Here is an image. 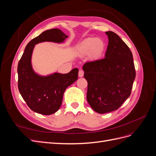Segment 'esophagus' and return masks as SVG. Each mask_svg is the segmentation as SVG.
<instances>
[{
	"label": "esophagus",
	"mask_w": 156,
	"mask_h": 156,
	"mask_svg": "<svg viewBox=\"0 0 156 156\" xmlns=\"http://www.w3.org/2000/svg\"><path fill=\"white\" fill-rule=\"evenodd\" d=\"M83 75H84L83 70V69H80L79 72V77H83Z\"/></svg>",
	"instance_id": "34e87169"
}]
</instances>
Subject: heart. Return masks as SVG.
<instances>
[{
	"mask_svg": "<svg viewBox=\"0 0 156 156\" xmlns=\"http://www.w3.org/2000/svg\"><path fill=\"white\" fill-rule=\"evenodd\" d=\"M104 43L100 39L88 38L79 44L76 49L77 55L84 56L91 53L94 57L100 55L104 49Z\"/></svg>",
	"mask_w": 156,
	"mask_h": 156,
	"instance_id": "heart-1",
	"label": "heart"
}]
</instances>
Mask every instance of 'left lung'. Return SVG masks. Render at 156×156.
<instances>
[{
	"label": "left lung",
	"instance_id": "1",
	"mask_svg": "<svg viewBox=\"0 0 156 156\" xmlns=\"http://www.w3.org/2000/svg\"><path fill=\"white\" fill-rule=\"evenodd\" d=\"M105 34L108 43L105 58L83 66L88 82V103L100 114L115 111L123 104L130 96L136 75L128 46L116 33Z\"/></svg>",
	"mask_w": 156,
	"mask_h": 156
}]
</instances>
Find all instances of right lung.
Wrapping results in <instances>:
<instances>
[{"instance_id":"1","label":"right lung","mask_w":156,"mask_h":156,"mask_svg":"<svg viewBox=\"0 0 156 156\" xmlns=\"http://www.w3.org/2000/svg\"><path fill=\"white\" fill-rule=\"evenodd\" d=\"M67 37V35L58 29L43 32L27 44L18 63L19 91L30 109L39 114L49 115L59 109L66 89L77 80L79 69L74 68L65 74L56 72L41 76L32 67L33 49L36 44L41 42L62 43Z\"/></svg>"}]
</instances>
